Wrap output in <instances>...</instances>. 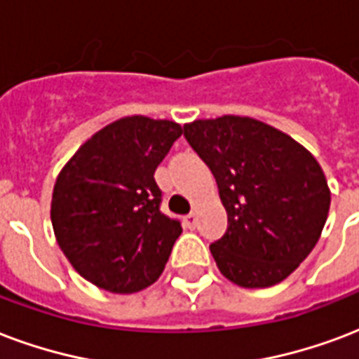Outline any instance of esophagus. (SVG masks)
Here are the masks:
<instances>
[{
  "mask_svg": "<svg viewBox=\"0 0 359 359\" xmlns=\"http://www.w3.org/2000/svg\"><path fill=\"white\" fill-rule=\"evenodd\" d=\"M184 226L188 229H196V226H198V218H196V215L184 216Z\"/></svg>",
  "mask_w": 359,
  "mask_h": 359,
  "instance_id": "obj_1",
  "label": "esophagus"
}]
</instances>
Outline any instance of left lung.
I'll return each instance as SVG.
<instances>
[{"label": "left lung", "instance_id": "left-lung-1", "mask_svg": "<svg viewBox=\"0 0 359 359\" xmlns=\"http://www.w3.org/2000/svg\"><path fill=\"white\" fill-rule=\"evenodd\" d=\"M190 147L212 171L228 229L210 245L224 277L267 288L307 258L324 229L332 194L307 149L248 116L184 126Z\"/></svg>", "mask_w": 359, "mask_h": 359}]
</instances>
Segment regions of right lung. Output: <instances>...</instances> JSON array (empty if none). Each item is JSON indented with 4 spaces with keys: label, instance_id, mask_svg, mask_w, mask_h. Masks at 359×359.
<instances>
[{
    "label": "right lung",
    "instance_id": "1",
    "mask_svg": "<svg viewBox=\"0 0 359 359\" xmlns=\"http://www.w3.org/2000/svg\"><path fill=\"white\" fill-rule=\"evenodd\" d=\"M180 135L171 120L126 116L90 137L60 171L54 235L76 273L97 288L133 294L168 264L182 226L160 210L154 171Z\"/></svg>",
    "mask_w": 359,
    "mask_h": 359
}]
</instances>
